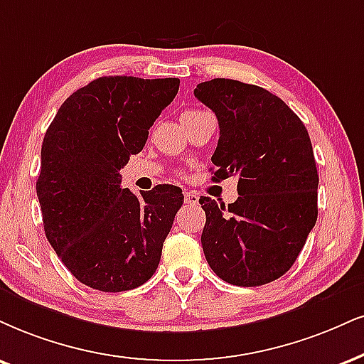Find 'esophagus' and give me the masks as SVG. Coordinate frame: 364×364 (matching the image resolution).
Instances as JSON below:
<instances>
[{"label": "esophagus", "mask_w": 364, "mask_h": 364, "mask_svg": "<svg viewBox=\"0 0 364 364\" xmlns=\"http://www.w3.org/2000/svg\"><path fill=\"white\" fill-rule=\"evenodd\" d=\"M183 200H186L187 205H196L197 203H199V196H197L196 192L187 191V192H183Z\"/></svg>", "instance_id": "34e87169"}]
</instances>
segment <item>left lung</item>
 I'll use <instances>...</instances> for the list:
<instances>
[{"instance_id":"left-lung-1","label":"left lung","mask_w":364,"mask_h":364,"mask_svg":"<svg viewBox=\"0 0 364 364\" xmlns=\"http://www.w3.org/2000/svg\"><path fill=\"white\" fill-rule=\"evenodd\" d=\"M194 96L216 114L213 181L237 177L240 197H200V243L213 272L231 285L270 284L290 270L317 221V175L304 123L267 89L232 79L200 82Z\"/></svg>"}]
</instances>
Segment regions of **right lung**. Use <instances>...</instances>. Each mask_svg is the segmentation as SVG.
I'll list each match as a JSON object with an SVG mask.
<instances>
[{"label": "right lung", "mask_w": 364, "mask_h": 364, "mask_svg": "<svg viewBox=\"0 0 364 364\" xmlns=\"http://www.w3.org/2000/svg\"><path fill=\"white\" fill-rule=\"evenodd\" d=\"M181 80L100 77L69 96L42 143L37 196L43 230L80 284L124 291L148 282L183 203L175 186L133 194L119 170L140 154Z\"/></svg>", "instance_id": "add662e5"}]
</instances>
